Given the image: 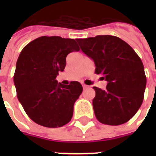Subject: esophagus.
<instances>
[{
    "label": "esophagus",
    "mask_w": 156,
    "mask_h": 156,
    "mask_svg": "<svg viewBox=\"0 0 156 156\" xmlns=\"http://www.w3.org/2000/svg\"><path fill=\"white\" fill-rule=\"evenodd\" d=\"M83 89H87V88H88V86L85 85V84H83Z\"/></svg>",
    "instance_id": "1"
}]
</instances>
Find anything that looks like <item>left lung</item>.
Masks as SVG:
<instances>
[{
  "instance_id": "8db88e82",
  "label": "left lung",
  "mask_w": 156,
  "mask_h": 156,
  "mask_svg": "<svg viewBox=\"0 0 156 156\" xmlns=\"http://www.w3.org/2000/svg\"><path fill=\"white\" fill-rule=\"evenodd\" d=\"M84 53L92 59L95 73L108 82L106 89L93 87L95 115L104 125L129 121L141 107L147 78L140 57L126 42L113 35L78 39Z\"/></svg>"
}]
</instances>
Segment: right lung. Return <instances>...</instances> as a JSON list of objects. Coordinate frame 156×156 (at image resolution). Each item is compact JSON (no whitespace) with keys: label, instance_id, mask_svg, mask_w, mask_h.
Here are the masks:
<instances>
[{"label":"right lung","instance_id":"obj_1","mask_svg":"<svg viewBox=\"0 0 156 156\" xmlns=\"http://www.w3.org/2000/svg\"><path fill=\"white\" fill-rule=\"evenodd\" d=\"M73 51L79 48L73 39L41 36L26 45L18 56L13 75L17 97L38 125L61 127L73 116L83 87L77 81L63 85L56 78L65 69L67 55Z\"/></svg>","mask_w":156,"mask_h":156}]
</instances>
